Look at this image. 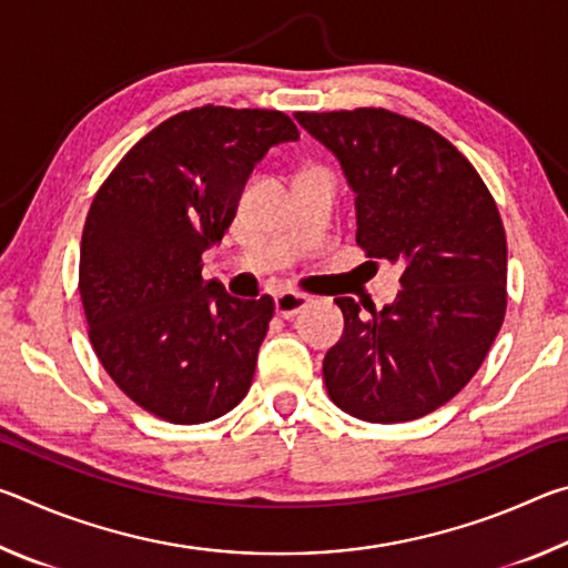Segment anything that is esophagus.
<instances>
[{
	"label": "esophagus",
	"instance_id": "obj_1",
	"mask_svg": "<svg viewBox=\"0 0 568 568\" xmlns=\"http://www.w3.org/2000/svg\"><path fill=\"white\" fill-rule=\"evenodd\" d=\"M311 305V295L295 293V291H283L275 295V311L281 318H293L303 311V307Z\"/></svg>",
	"mask_w": 568,
	"mask_h": 568
}]
</instances>
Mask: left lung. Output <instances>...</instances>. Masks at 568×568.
<instances>
[{
  "label": "left lung",
  "mask_w": 568,
  "mask_h": 568,
  "mask_svg": "<svg viewBox=\"0 0 568 568\" xmlns=\"http://www.w3.org/2000/svg\"><path fill=\"white\" fill-rule=\"evenodd\" d=\"M355 192L365 255L400 265L383 311H343L323 381L341 410L403 423L448 403L474 378L506 315V233L476 168L428 124L383 108L297 112Z\"/></svg>",
  "instance_id": "8db88e82"
}]
</instances>
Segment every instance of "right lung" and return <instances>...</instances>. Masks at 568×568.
I'll list each match as a JSON object with an SVG mask.
<instances>
[{
  "mask_svg": "<svg viewBox=\"0 0 568 568\" xmlns=\"http://www.w3.org/2000/svg\"><path fill=\"white\" fill-rule=\"evenodd\" d=\"M297 138L277 110L205 104L148 132L94 195L80 247L90 341L152 416L192 426L245 398L275 303L203 281V253L223 240L265 152Z\"/></svg>",
  "mask_w": 568,
  "mask_h": 568,
  "instance_id": "add662e5",
  "label": "right lung"
}]
</instances>
